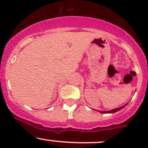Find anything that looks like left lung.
<instances>
[{
	"mask_svg": "<svg viewBox=\"0 0 148 148\" xmlns=\"http://www.w3.org/2000/svg\"><path fill=\"white\" fill-rule=\"evenodd\" d=\"M126 105H127V104H125V105L122 106V107H118V108L114 109V110H110V111H99V110H98V112H99L100 113H102V114H105V113H114V112H116L119 111V110H122V109L124 108V107H125Z\"/></svg>",
	"mask_w": 148,
	"mask_h": 148,
	"instance_id": "left-lung-1",
	"label": "left lung"
}]
</instances>
